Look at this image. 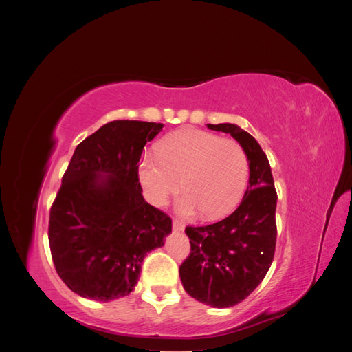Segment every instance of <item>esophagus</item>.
I'll return each mask as SVG.
<instances>
[{
  "label": "esophagus",
  "mask_w": 352,
  "mask_h": 352,
  "mask_svg": "<svg viewBox=\"0 0 352 352\" xmlns=\"http://www.w3.org/2000/svg\"><path fill=\"white\" fill-rule=\"evenodd\" d=\"M173 229H175V230H177V232L184 230V229H185L184 221H180L179 219H173Z\"/></svg>",
  "instance_id": "34e87169"
}]
</instances>
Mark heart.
<instances>
[{"label":"heart","mask_w":352,"mask_h":352,"mask_svg":"<svg viewBox=\"0 0 352 352\" xmlns=\"http://www.w3.org/2000/svg\"><path fill=\"white\" fill-rule=\"evenodd\" d=\"M250 162L242 145L201 129H185L160 142L158 154H145L138 176L153 204L162 207L177 194L180 214L202 211L207 219L225 216L241 199Z\"/></svg>","instance_id":"1"}]
</instances>
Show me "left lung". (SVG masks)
Returning <instances> with one entry per match:
<instances>
[{
    "label": "left lung",
    "instance_id": "obj_1",
    "mask_svg": "<svg viewBox=\"0 0 352 352\" xmlns=\"http://www.w3.org/2000/svg\"><path fill=\"white\" fill-rule=\"evenodd\" d=\"M207 127L230 133L242 145L250 162V185L232 214L212 225L185 229L190 252L179 274L190 296L225 308L243 301L270 269L278 236V194L267 155L248 132L230 123Z\"/></svg>",
    "mask_w": 352,
    "mask_h": 352
}]
</instances>
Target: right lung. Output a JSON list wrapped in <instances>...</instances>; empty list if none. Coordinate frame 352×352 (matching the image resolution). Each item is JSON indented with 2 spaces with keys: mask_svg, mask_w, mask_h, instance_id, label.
Instances as JSON below:
<instances>
[{
  "mask_svg": "<svg viewBox=\"0 0 352 352\" xmlns=\"http://www.w3.org/2000/svg\"><path fill=\"white\" fill-rule=\"evenodd\" d=\"M162 129L114 120L74 150L48 225L52 263L74 294L104 302L129 295L146 252L172 232L170 216L144 199L138 176L145 144Z\"/></svg>",
  "mask_w": 352,
  "mask_h": 352,
  "instance_id": "right-lung-1",
  "label": "right lung"
}]
</instances>
